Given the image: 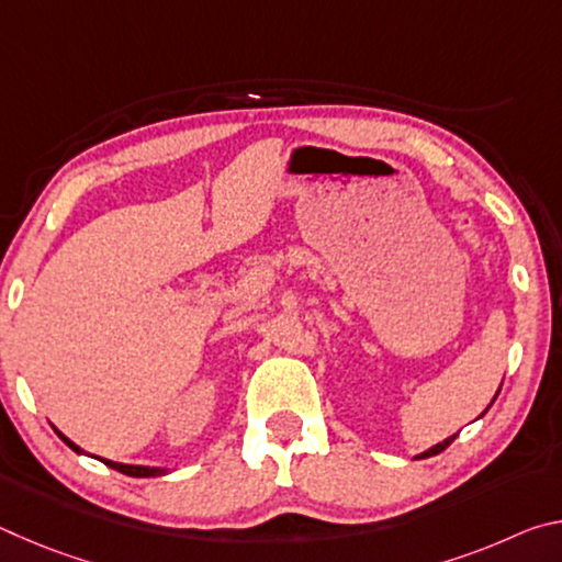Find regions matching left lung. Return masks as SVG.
Segmentation results:
<instances>
[{
  "instance_id": "1",
  "label": "left lung",
  "mask_w": 562,
  "mask_h": 562,
  "mask_svg": "<svg viewBox=\"0 0 562 562\" xmlns=\"http://www.w3.org/2000/svg\"><path fill=\"white\" fill-rule=\"evenodd\" d=\"M498 396V394H496ZM496 396H493V402H496ZM456 439V434L453 436H449V439H446V441H441V443H436V446H431V449L429 451H424L422 456H416V459H429V456H436V453H441L443 449H449V446H451V441Z\"/></svg>"
}]
</instances>
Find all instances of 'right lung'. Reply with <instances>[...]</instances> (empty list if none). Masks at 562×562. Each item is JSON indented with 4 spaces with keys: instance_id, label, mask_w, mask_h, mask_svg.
<instances>
[{
    "instance_id": "add662e5",
    "label": "right lung",
    "mask_w": 562,
    "mask_h": 562,
    "mask_svg": "<svg viewBox=\"0 0 562 562\" xmlns=\"http://www.w3.org/2000/svg\"><path fill=\"white\" fill-rule=\"evenodd\" d=\"M59 434V439L69 446L71 451H76V453H83L79 446H76L74 441H69L66 439V436L61 434V431H56ZM101 463H106L109 469H113V471H119V473H126V475H133V479H154V475H164V473H168V469H156V465H131V463H116V461H109V459H99Z\"/></svg>"
}]
</instances>
